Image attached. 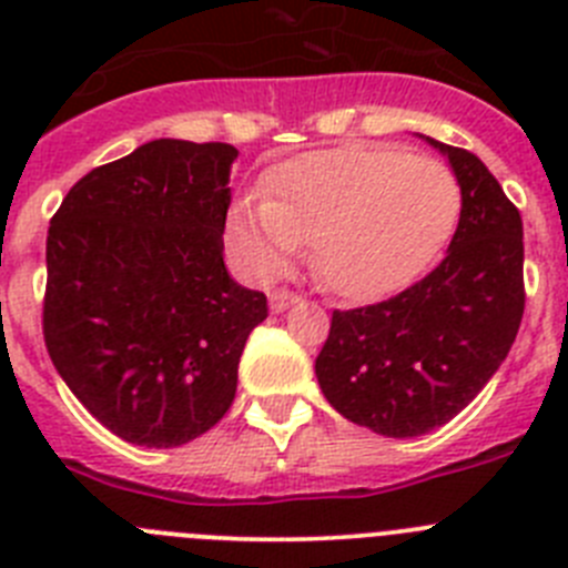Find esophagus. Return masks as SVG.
I'll return each mask as SVG.
<instances>
[{
  "label": "esophagus",
  "instance_id": "34e87169",
  "mask_svg": "<svg viewBox=\"0 0 568 568\" xmlns=\"http://www.w3.org/2000/svg\"><path fill=\"white\" fill-rule=\"evenodd\" d=\"M293 304H298V295L290 293V290H273L270 293V307H273V313H284Z\"/></svg>",
  "mask_w": 568,
  "mask_h": 568
}]
</instances>
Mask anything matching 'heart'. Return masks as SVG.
I'll list each match as a JSON object with an SVG mask.
<instances>
[{
	"label": "heart",
	"mask_w": 568,
	"mask_h": 568,
	"mask_svg": "<svg viewBox=\"0 0 568 568\" xmlns=\"http://www.w3.org/2000/svg\"><path fill=\"white\" fill-rule=\"evenodd\" d=\"M464 187L438 159L389 144H341L270 170L264 199L227 219V247L247 275L270 281L313 244V270L344 298L404 287L453 241Z\"/></svg>",
	"instance_id": "obj_1"
}]
</instances>
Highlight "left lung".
Returning a JSON list of instances; mask_svg holds the SVG:
<instances>
[{
  "label": "left lung",
  "mask_w": 568,
  "mask_h": 568,
  "mask_svg": "<svg viewBox=\"0 0 568 568\" xmlns=\"http://www.w3.org/2000/svg\"><path fill=\"white\" fill-rule=\"evenodd\" d=\"M429 142L449 155L464 187L449 253L393 298L333 310L315 358L324 398L386 438L453 420L504 364L526 307L518 207L478 155Z\"/></svg>",
  "instance_id": "1"
}]
</instances>
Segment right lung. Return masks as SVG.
<instances>
[{
  "instance_id": "add662e5",
  "label": "right lung",
  "mask_w": 568,
  "mask_h": 568,
  "mask_svg": "<svg viewBox=\"0 0 568 568\" xmlns=\"http://www.w3.org/2000/svg\"><path fill=\"white\" fill-rule=\"evenodd\" d=\"M224 142L155 139L82 175L48 227L42 333L70 393L139 446L224 418L267 295L224 267Z\"/></svg>"
}]
</instances>
